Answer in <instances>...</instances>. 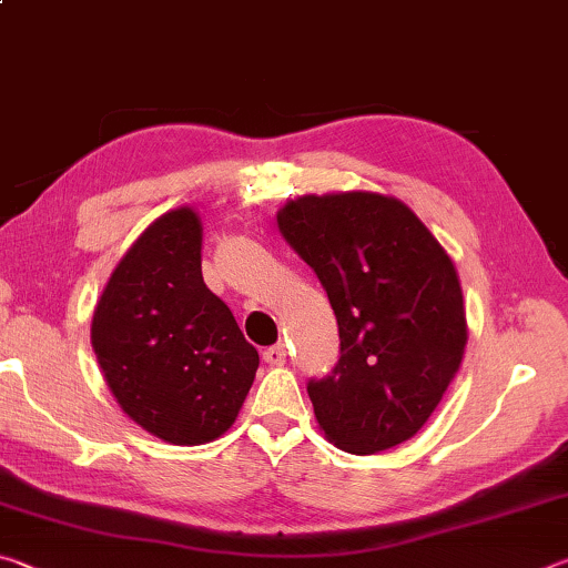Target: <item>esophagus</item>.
Segmentation results:
<instances>
[{
    "label": "esophagus",
    "instance_id": "34e87169",
    "mask_svg": "<svg viewBox=\"0 0 568 568\" xmlns=\"http://www.w3.org/2000/svg\"><path fill=\"white\" fill-rule=\"evenodd\" d=\"M285 355H287L285 353V345L277 343V345H271V348L263 353V361L271 363V365H283L285 363Z\"/></svg>",
    "mask_w": 568,
    "mask_h": 568
}]
</instances>
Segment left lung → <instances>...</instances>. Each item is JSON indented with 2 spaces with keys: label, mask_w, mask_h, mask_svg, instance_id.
<instances>
[{
  "label": "left lung",
  "mask_w": 568,
  "mask_h": 568,
  "mask_svg": "<svg viewBox=\"0 0 568 568\" xmlns=\"http://www.w3.org/2000/svg\"><path fill=\"white\" fill-rule=\"evenodd\" d=\"M277 227L338 321V363L307 381L325 438L368 456L416 436L468 338L454 261L408 205L378 192L303 195Z\"/></svg>",
  "instance_id": "obj_1"
}]
</instances>
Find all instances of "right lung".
<instances>
[{"label":"right lung","instance_id":"1","mask_svg":"<svg viewBox=\"0 0 568 568\" xmlns=\"http://www.w3.org/2000/svg\"><path fill=\"white\" fill-rule=\"evenodd\" d=\"M200 245L195 210L158 217L114 267L92 318V348L120 408L175 446L223 436L261 363L205 285Z\"/></svg>","mask_w":568,"mask_h":568}]
</instances>
